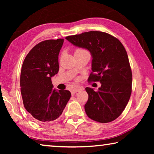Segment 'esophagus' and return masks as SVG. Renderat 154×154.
I'll list each match as a JSON object with an SVG mask.
<instances>
[{"label":"esophagus","mask_w":154,"mask_h":154,"mask_svg":"<svg viewBox=\"0 0 154 154\" xmlns=\"http://www.w3.org/2000/svg\"><path fill=\"white\" fill-rule=\"evenodd\" d=\"M83 90V88L79 86V85H72L71 87V92L72 94H75L78 92H79L80 90Z\"/></svg>","instance_id":"1"}]
</instances>
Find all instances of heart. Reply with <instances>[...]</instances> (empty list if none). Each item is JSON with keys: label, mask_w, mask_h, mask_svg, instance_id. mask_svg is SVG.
Returning <instances> with one entry per match:
<instances>
[{"label": "heart", "mask_w": 154, "mask_h": 154, "mask_svg": "<svg viewBox=\"0 0 154 154\" xmlns=\"http://www.w3.org/2000/svg\"><path fill=\"white\" fill-rule=\"evenodd\" d=\"M83 51H87L85 50V49H82V48H78L76 49V50H75V54L80 53V52H83Z\"/></svg>", "instance_id": "1"}]
</instances>
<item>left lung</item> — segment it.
Returning a JSON list of instances; mask_svg holds the SVG:
<instances>
[{"instance_id":"8db88e82","label":"left lung","mask_w":154,"mask_h":154,"mask_svg":"<svg viewBox=\"0 0 154 154\" xmlns=\"http://www.w3.org/2000/svg\"><path fill=\"white\" fill-rule=\"evenodd\" d=\"M65 38L90 52L92 72L88 81L101 83L97 92L85 88L88 94L84 106L87 116L100 123L115 120L124 110L132 92V71L124 47L117 38L100 31Z\"/></svg>"}]
</instances>
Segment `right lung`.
<instances>
[{
  "instance_id": "obj_1",
  "label": "right lung",
  "mask_w": 154,
  "mask_h": 154,
  "mask_svg": "<svg viewBox=\"0 0 154 154\" xmlns=\"http://www.w3.org/2000/svg\"><path fill=\"white\" fill-rule=\"evenodd\" d=\"M63 38L43 41L29 51L20 75L21 94L24 107L36 122L46 124L58 119L71 94L53 90L51 77L59 71L58 55Z\"/></svg>"
}]
</instances>
